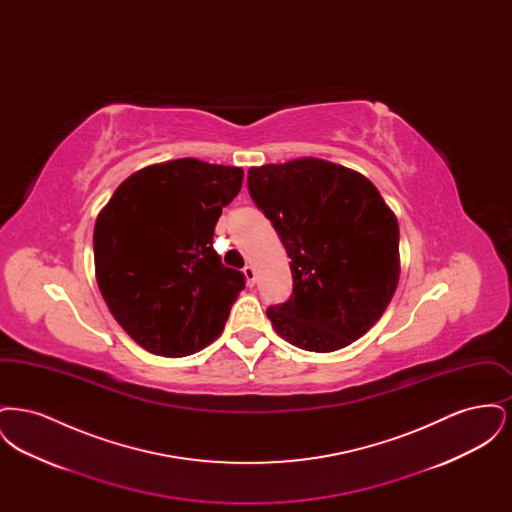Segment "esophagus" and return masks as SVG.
<instances>
[{
  "label": "esophagus",
  "mask_w": 512,
  "mask_h": 512,
  "mask_svg": "<svg viewBox=\"0 0 512 512\" xmlns=\"http://www.w3.org/2000/svg\"><path fill=\"white\" fill-rule=\"evenodd\" d=\"M245 280H247V284L249 286H253L255 284V268L251 267V265H245L244 267Z\"/></svg>",
  "instance_id": "obj_1"
}]
</instances>
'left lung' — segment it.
<instances>
[{"label":"left lung","instance_id":"left-lung-1","mask_svg":"<svg viewBox=\"0 0 512 512\" xmlns=\"http://www.w3.org/2000/svg\"><path fill=\"white\" fill-rule=\"evenodd\" d=\"M247 190L292 259V297L267 309L274 330L315 353L365 336L399 282V224L376 186L305 157L251 167Z\"/></svg>","mask_w":512,"mask_h":512}]
</instances>
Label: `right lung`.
Wrapping results in <instances>:
<instances>
[{
  "instance_id": "obj_1",
  "label": "right lung",
  "mask_w": 512,
  "mask_h": 512,
  "mask_svg": "<svg viewBox=\"0 0 512 512\" xmlns=\"http://www.w3.org/2000/svg\"><path fill=\"white\" fill-rule=\"evenodd\" d=\"M242 180L238 167L176 159L134 172L101 209L99 292L149 353L186 357L222 332L245 276L222 265L213 234Z\"/></svg>"
}]
</instances>
